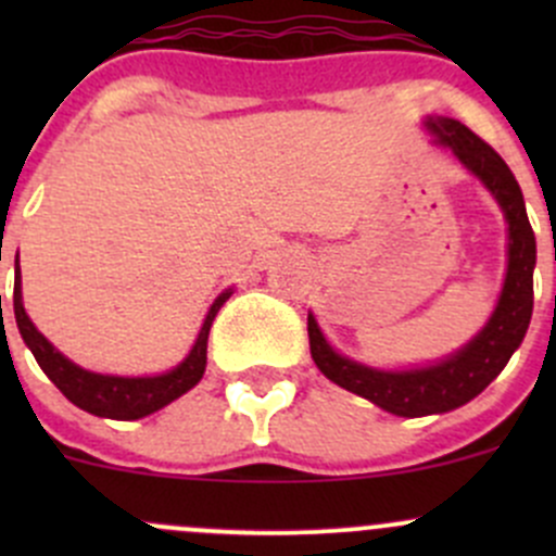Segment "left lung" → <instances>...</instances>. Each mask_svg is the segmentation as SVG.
<instances>
[{
  "instance_id": "obj_1",
  "label": "left lung",
  "mask_w": 556,
  "mask_h": 556,
  "mask_svg": "<svg viewBox=\"0 0 556 556\" xmlns=\"http://www.w3.org/2000/svg\"><path fill=\"white\" fill-rule=\"evenodd\" d=\"M425 128L435 144L450 148L486 190L508 223V266L495 312L484 328L444 361L414 368H374L341 355L328 344L317 319L309 312L312 361L333 384L366 397L374 406L395 417H428L444 414L473 401L519 350L532 317V271H535V233L527 220L521 188L506 161L454 117L430 115Z\"/></svg>"
}]
</instances>
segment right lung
Returning <instances> with one entry per match:
<instances>
[{
    "label": "right lung",
    "instance_id": "right-lung-1",
    "mask_svg": "<svg viewBox=\"0 0 556 556\" xmlns=\"http://www.w3.org/2000/svg\"><path fill=\"white\" fill-rule=\"evenodd\" d=\"M233 288L223 290L215 299V304L206 312L204 325H201L199 336H195L193 346H190L188 355L182 357V363L172 368V371L155 374V377H115V374H97L80 368L77 363H72L70 357L61 355L48 339L37 330V325L31 323L29 314L24 309V293H21V268L18 257H15V290H13V312L15 323H18L21 339L26 341V346L31 350L35 361L39 363L48 379L75 403L83 412L93 414V417H106V419H123V422H131V419H142L148 414L159 412V408L169 406L172 401H177L179 395L195 387L204 377L206 368V339H210V328L215 323L220 306L231 299Z\"/></svg>",
    "mask_w": 556,
    "mask_h": 556
}]
</instances>
